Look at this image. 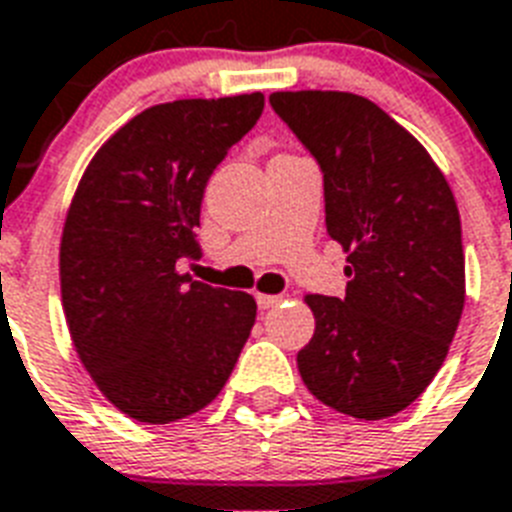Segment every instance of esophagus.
Segmentation results:
<instances>
[{
  "instance_id": "34e87169",
  "label": "esophagus",
  "mask_w": 512,
  "mask_h": 512,
  "mask_svg": "<svg viewBox=\"0 0 512 512\" xmlns=\"http://www.w3.org/2000/svg\"><path fill=\"white\" fill-rule=\"evenodd\" d=\"M278 302H281V297H278V294H257V305H260V310L276 307Z\"/></svg>"
}]
</instances>
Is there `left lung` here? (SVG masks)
Listing matches in <instances>:
<instances>
[{
	"mask_svg": "<svg viewBox=\"0 0 512 512\" xmlns=\"http://www.w3.org/2000/svg\"><path fill=\"white\" fill-rule=\"evenodd\" d=\"M270 107L321 165L326 231L350 263L342 299L305 297L315 334L299 376L323 405L381 421L421 397L458 331V205L421 141L371 99L276 91Z\"/></svg>",
	"mask_w": 512,
	"mask_h": 512,
	"instance_id": "left-lung-1",
	"label": "left lung"
}]
</instances>
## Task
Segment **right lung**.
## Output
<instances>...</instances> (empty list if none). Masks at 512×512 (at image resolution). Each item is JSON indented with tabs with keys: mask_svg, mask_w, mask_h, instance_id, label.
<instances>
[{
	"mask_svg": "<svg viewBox=\"0 0 512 512\" xmlns=\"http://www.w3.org/2000/svg\"><path fill=\"white\" fill-rule=\"evenodd\" d=\"M265 97L178 99L102 144L70 202L62 307L81 363L120 413L170 423L215 400L255 326L252 294L178 273L197 260L199 207Z\"/></svg>",
	"mask_w": 512,
	"mask_h": 512,
	"instance_id": "right-lung-1",
	"label": "right lung"
}]
</instances>
